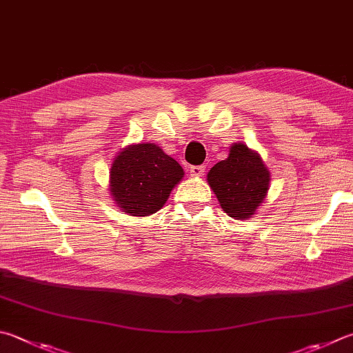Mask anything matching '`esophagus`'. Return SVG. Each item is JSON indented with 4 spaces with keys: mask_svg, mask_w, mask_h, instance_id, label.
<instances>
[{
    "mask_svg": "<svg viewBox=\"0 0 353 353\" xmlns=\"http://www.w3.org/2000/svg\"><path fill=\"white\" fill-rule=\"evenodd\" d=\"M205 172V165H192L190 168V175L192 176H203Z\"/></svg>",
    "mask_w": 353,
    "mask_h": 353,
    "instance_id": "obj_1",
    "label": "esophagus"
}]
</instances>
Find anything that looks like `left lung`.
<instances>
[{"instance_id":"left-lung-1","label":"left lung","mask_w":353,"mask_h":353,"mask_svg":"<svg viewBox=\"0 0 353 353\" xmlns=\"http://www.w3.org/2000/svg\"><path fill=\"white\" fill-rule=\"evenodd\" d=\"M270 174L258 154L244 144H234L229 157L208 174L223 210L235 219L250 218L269 190Z\"/></svg>"}]
</instances>
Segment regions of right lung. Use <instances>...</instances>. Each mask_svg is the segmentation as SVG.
Here are the masks:
<instances>
[{"label": "right lung", "instance_id": "1", "mask_svg": "<svg viewBox=\"0 0 353 353\" xmlns=\"http://www.w3.org/2000/svg\"><path fill=\"white\" fill-rule=\"evenodd\" d=\"M183 175L181 165L158 145H130L114 159L110 192L125 214L150 215L163 208Z\"/></svg>", "mask_w": 353, "mask_h": 353}]
</instances>
